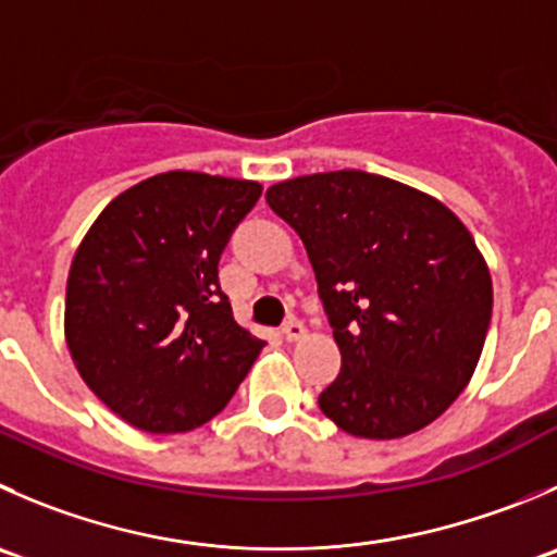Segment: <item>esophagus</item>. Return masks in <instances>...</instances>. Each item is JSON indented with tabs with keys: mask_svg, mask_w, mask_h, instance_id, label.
<instances>
[{
	"mask_svg": "<svg viewBox=\"0 0 557 557\" xmlns=\"http://www.w3.org/2000/svg\"><path fill=\"white\" fill-rule=\"evenodd\" d=\"M280 334H283V339L285 343H296V339H301L307 334V329L301 326L299 321H288L285 323L283 329H280Z\"/></svg>",
	"mask_w": 557,
	"mask_h": 557,
	"instance_id": "1",
	"label": "esophagus"
}]
</instances>
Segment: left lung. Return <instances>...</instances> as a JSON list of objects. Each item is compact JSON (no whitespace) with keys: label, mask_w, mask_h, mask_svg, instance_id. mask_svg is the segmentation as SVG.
Masks as SVG:
<instances>
[{"label":"left lung","mask_w":557,"mask_h":557,"mask_svg":"<svg viewBox=\"0 0 557 557\" xmlns=\"http://www.w3.org/2000/svg\"><path fill=\"white\" fill-rule=\"evenodd\" d=\"M267 203L301 236L339 375L318 397L356 438L435 422L471 381L493 315V280L455 212L367 171L296 176Z\"/></svg>","instance_id":"8db88e82"}]
</instances>
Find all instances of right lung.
I'll use <instances>...</instances> for the list:
<instances>
[{
  "label": "right lung",
  "instance_id": "add662e5",
  "mask_svg": "<svg viewBox=\"0 0 557 557\" xmlns=\"http://www.w3.org/2000/svg\"><path fill=\"white\" fill-rule=\"evenodd\" d=\"M263 187L169 171L113 198L75 250L64 337L86 386L133 428H201L267 343L234 321L218 263Z\"/></svg>",
  "mask_w": 557,
  "mask_h": 557
}]
</instances>
